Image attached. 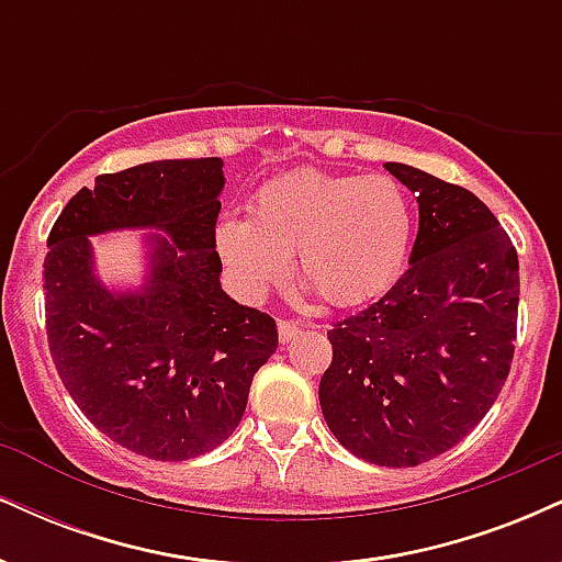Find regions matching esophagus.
Listing matches in <instances>:
<instances>
[{"label": "esophagus", "instance_id": "esophagus-1", "mask_svg": "<svg viewBox=\"0 0 562 562\" xmlns=\"http://www.w3.org/2000/svg\"><path fill=\"white\" fill-rule=\"evenodd\" d=\"M301 327H303V325H299V322H293V319H280V322H277V333H280V344H288V340H293L295 335L301 333Z\"/></svg>", "mask_w": 562, "mask_h": 562}]
</instances>
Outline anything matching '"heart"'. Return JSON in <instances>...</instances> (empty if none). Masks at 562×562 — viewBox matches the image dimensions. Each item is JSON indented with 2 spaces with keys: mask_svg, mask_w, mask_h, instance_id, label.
<instances>
[{
  "mask_svg": "<svg viewBox=\"0 0 562 562\" xmlns=\"http://www.w3.org/2000/svg\"><path fill=\"white\" fill-rule=\"evenodd\" d=\"M415 203L389 173L299 171L261 187L250 218L216 224V254L245 295H263L288 256L330 306H357L396 285L415 243Z\"/></svg>",
  "mask_w": 562,
  "mask_h": 562,
  "instance_id": "obj_1",
  "label": "heart"
}]
</instances>
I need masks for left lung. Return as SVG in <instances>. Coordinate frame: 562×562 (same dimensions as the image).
<instances>
[{
	"instance_id": "left-lung-1",
	"label": "left lung",
	"mask_w": 562,
	"mask_h": 562,
	"mask_svg": "<svg viewBox=\"0 0 562 562\" xmlns=\"http://www.w3.org/2000/svg\"><path fill=\"white\" fill-rule=\"evenodd\" d=\"M417 195L409 269L383 299L327 333V428L351 454L415 468L465 438L505 385L518 325V254L465 187L385 164Z\"/></svg>"
}]
</instances>
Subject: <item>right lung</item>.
Returning a JSON list of instances; mask_svg holds the SVG:
<instances>
[{
	"label": "right lung",
	"mask_w": 562,
	"mask_h": 562,
	"mask_svg": "<svg viewBox=\"0 0 562 562\" xmlns=\"http://www.w3.org/2000/svg\"><path fill=\"white\" fill-rule=\"evenodd\" d=\"M222 158L153 160L102 173L68 200L47 240V340L83 415L124 449L182 462L216 449L243 420L277 325L222 290L216 218ZM156 228L139 289H108L89 236Z\"/></svg>",
	"instance_id": "1"
}]
</instances>
